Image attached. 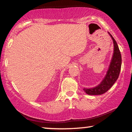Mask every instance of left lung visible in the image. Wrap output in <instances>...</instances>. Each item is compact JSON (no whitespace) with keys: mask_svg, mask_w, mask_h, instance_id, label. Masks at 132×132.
<instances>
[{"mask_svg":"<svg viewBox=\"0 0 132 132\" xmlns=\"http://www.w3.org/2000/svg\"><path fill=\"white\" fill-rule=\"evenodd\" d=\"M110 35L113 43V53L111 61L109 64L108 70L106 75L102 81L93 88H83V90L88 95H101L106 93L110 89L119 77L122 64V57L119 47L117 42L112 36Z\"/></svg>","mask_w":132,"mask_h":132,"instance_id":"8db88e82","label":"left lung"}]
</instances>
